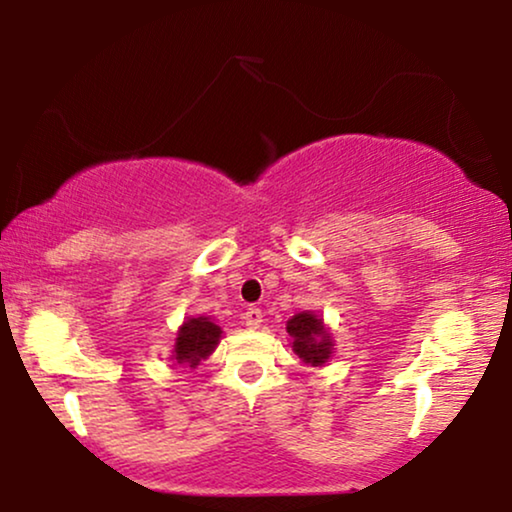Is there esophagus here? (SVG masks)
<instances>
[{
	"label": "esophagus",
	"instance_id": "obj_1",
	"mask_svg": "<svg viewBox=\"0 0 512 512\" xmlns=\"http://www.w3.org/2000/svg\"><path fill=\"white\" fill-rule=\"evenodd\" d=\"M244 321H247L249 328L261 326L263 324V310H261V307H256V305L247 307V312H244Z\"/></svg>",
	"mask_w": 512,
	"mask_h": 512
}]
</instances>
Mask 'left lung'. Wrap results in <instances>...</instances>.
Instances as JSON below:
<instances>
[{
	"label": "left lung",
	"instance_id": "8db88e82",
	"mask_svg": "<svg viewBox=\"0 0 512 512\" xmlns=\"http://www.w3.org/2000/svg\"><path fill=\"white\" fill-rule=\"evenodd\" d=\"M286 333L291 335V347L300 359L310 366H321L331 359L333 354V340L331 333L326 331L324 321L312 312H300L296 317L289 319L286 324Z\"/></svg>",
	"mask_w": 512,
	"mask_h": 512
}]
</instances>
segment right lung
<instances>
[{
	"label": "right lung",
	"mask_w": 512,
	"mask_h": 512,
	"mask_svg": "<svg viewBox=\"0 0 512 512\" xmlns=\"http://www.w3.org/2000/svg\"><path fill=\"white\" fill-rule=\"evenodd\" d=\"M221 333V326L209 321V317H195L184 321V326L177 333V342H174L172 359L195 368L202 359H207L214 352L221 340Z\"/></svg>",
	"instance_id": "obj_1"
}]
</instances>
